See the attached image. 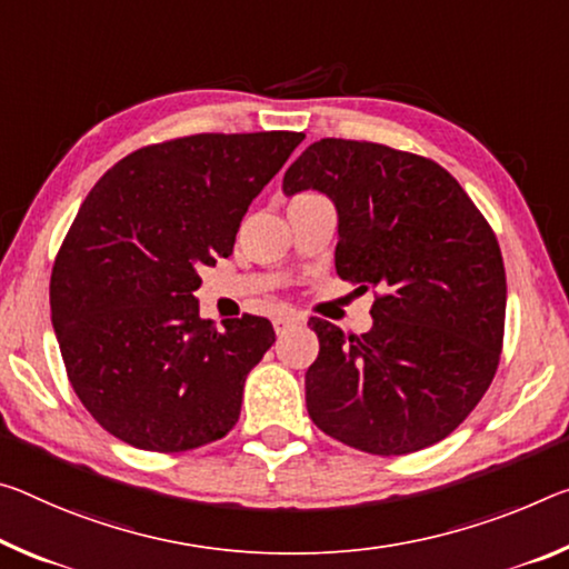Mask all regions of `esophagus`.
Listing matches in <instances>:
<instances>
[{
	"instance_id": "esophagus-1",
	"label": "esophagus",
	"mask_w": 569,
	"mask_h": 569,
	"mask_svg": "<svg viewBox=\"0 0 569 569\" xmlns=\"http://www.w3.org/2000/svg\"><path fill=\"white\" fill-rule=\"evenodd\" d=\"M296 323H301V317H299V313L286 311V313H278V317L273 319V329H276V333H286L288 329H293Z\"/></svg>"
}]
</instances>
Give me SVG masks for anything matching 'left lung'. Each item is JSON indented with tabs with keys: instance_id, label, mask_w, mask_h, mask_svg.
I'll return each mask as SVG.
<instances>
[{
	"instance_id": "1",
	"label": "left lung",
	"mask_w": 569,
	"mask_h": 569,
	"mask_svg": "<svg viewBox=\"0 0 569 569\" xmlns=\"http://www.w3.org/2000/svg\"><path fill=\"white\" fill-rule=\"evenodd\" d=\"M303 189L337 207V273L377 291L362 337L309 321L311 420L375 456L438 443L499 367L507 273L493 230L443 167L372 141L311 143L283 177L288 197Z\"/></svg>"
}]
</instances>
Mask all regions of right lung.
I'll list each match as a JSON object with an SVG mask.
<instances>
[{
	"instance_id": "1",
	"label": "right lung",
	"mask_w": 569,
	"mask_h": 569,
	"mask_svg": "<svg viewBox=\"0 0 569 569\" xmlns=\"http://www.w3.org/2000/svg\"><path fill=\"white\" fill-rule=\"evenodd\" d=\"M296 131L197 133L123 157L80 204L52 266L50 311L68 380L123 443L179 453L228 436L276 331L200 317L197 268L236 246L242 214Z\"/></svg>"
}]
</instances>
